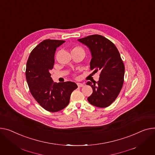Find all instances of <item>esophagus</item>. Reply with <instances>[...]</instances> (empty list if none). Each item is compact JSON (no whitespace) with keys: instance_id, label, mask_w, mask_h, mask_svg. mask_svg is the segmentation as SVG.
<instances>
[{"instance_id":"1","label":"esophagus","mask_w":155,"mask_h":155,"mask_svg":"<svg viewBox=\"0 0 155 155\" xmlns=\"http://www.w3.org/2000/svg\"><path fill=\"white\" fill-rule=\"evenodd\" d=\"M77 86L78 87H84V84H81V83H77Z\"/></svg>"}]
</instances>
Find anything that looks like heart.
<instances>
[{
    "instance_id": "1",
    "label": "heart",
    "mask_w": 155,
    "mask_h": 155,
    "mask_svg": "<svg viewBox=\"0 0 155 155\" xmlns=\"http://www.w3.org/2000/svg\"><path fill=\"white\" fill-rule=\"evenodd\" d=\"M84 51V50L81 47L77 46V47H75L73 49H72L71 52H72V51Z\"/></svg>"
}]
</instances>
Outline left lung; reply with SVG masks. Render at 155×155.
<instances>
[{"instance_id": "8db88e82", "label": "left lung", "mask_w": 155, "mask_h": 155, "mask_svg": "<svg viewBox=\"0 0 155 155\" xmlns=\"http://www.w3.org/2000/svg\"><path fill=\"white\" fill-rule=\"evenodd\" d=\"M78 40L91 51L90 70H94V72L100 71L97 82L87 83L93 89L88 101L97 107H107L118 96L124 81L125 65L119 51L114 44L100 35H92Z\"/></svg>"}]
</instances>
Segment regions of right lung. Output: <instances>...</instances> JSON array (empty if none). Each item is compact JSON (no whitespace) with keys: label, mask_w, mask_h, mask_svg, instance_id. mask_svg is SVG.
I'll list each match as a JSON object with an SVG mask.
<instances>
[{"label":"right lung","mask_w":155,"mask_h":155,"mask_svg":"<svg viewBox=\"0 0 155 155\" xmlns=\"http://www.w3.org/2000/svg\"><path fill=\"white\" fill-rule=\"evenodd\" d=\"M64 40L47 39L36 46L28 58L25 75L30 91L38 104L50 112H57L69 104L71 92L77 88L74 82L54 83L50 70L54 67L57 47Z\"/></svg>","instance_id":"add662e5"}]
</instances>
